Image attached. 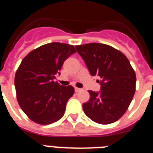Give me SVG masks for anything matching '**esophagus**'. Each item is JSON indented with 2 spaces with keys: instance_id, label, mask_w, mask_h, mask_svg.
I'll use <instances>...</instances> for the list:
<instances>
[{
  "instance_id": "34e87169",
  "label": "esophagus",
  "mask_w": 153,
  "mask_h": 153,
  "mask_svg": "<svg viewBox=\"0 0 153 153\" xmlns=\"http://www.w3.org/2000/svg\"><path fill=\"white\" fill-rule=\"evenodd\" d=\"M81 90H82V89L77 88V87H75V91L76 92H79V91H81Z\"/></svg>"
}]
</instances>
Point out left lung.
I'll return each mask as SVG.
<instances>
[{"mask_svg":"<svg viewBox=\"0 0 153 153\" xmlns=\"http://www.w3.org/2000/svg\"><path fill=\"white\" fill-rule=\"evenodd\" d=\"M92 76H99L100 91L89 90L83 104L85 114L100 124H110L123 117L136 91V77L126 56L109 45L91 43L76 47Z\"/></svg>","mask_w":153,"mask_h":153,"instance_id":"8db88e82","label":"left lung"}]
</instances>
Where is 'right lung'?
Returning a JSON list of instances; mask_svg holds the SVG:
<instances>
[{"label": "right lung", "instance_id": "obj_1", "mask_svg": "<svg viewBox=\"0 0 153 153\" xmlns=\"http://www.w3.org/2000/svg\"><path fill=\"white\" fill-rule=\"evenodd\" d=\"M74 53V46L54 42L33 50L21 61L14 79L17 99L32 121L48 125L63 116L74 88L53 80L60 74L65 60Z\"/></svg>", "mask_w": 153, "mask_h": 153}]
</instances>
